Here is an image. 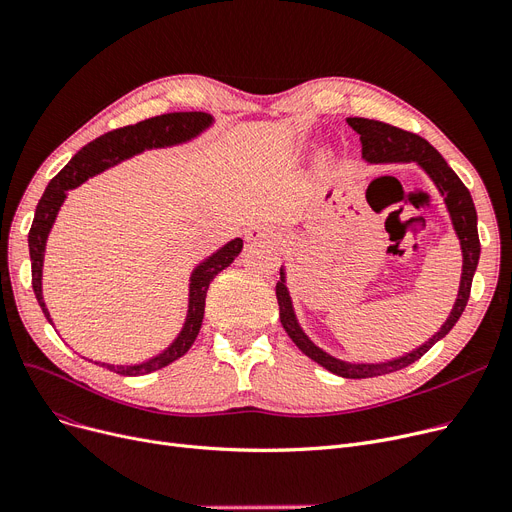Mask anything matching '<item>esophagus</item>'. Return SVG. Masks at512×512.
Segmentation results:
<instances>
[{
  "instance_id": "1",
  "label": "esophagus",
  "mask_w": 512,
  "mask_h": 512,
  "mask_svg": "<svg viewBox=\"0 0 512 512\" xmlns=\"http://www.w3.org/2000/svg\"><path fill=\"white\" fill-rule=\"evenodd\" d=\"M244 238H247L249 242H259V240H270V238H274V234L265 228V226H259V224H255V226H249L247 230H244Z\"/></svg>"
}]
</instances>
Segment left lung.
Wrapping results in <instances>:
<instances>
[{
  "mask_svg": "<svg viewBox=\"0 0 512 512\" xmlns=\"http://www.w3.org/2000/svg\"><path fill=\"white\" fill-rule=\"evenodd\" d=\"M347 123L351 125L353 131L360 133L362 140V157L368 163H410L414 161L425 169V173L431 177L433 184L437 186L439 194L446 201V207L452 217V226L456 230V236L460 240V249H462V276H460V288H458V299L450 311L448 320L443 322L439 332L414 351L402 355V358H395L389 362H379V364H353L335 358V355L326 353L320 349L314 341H311L303 328L297 322L295 309L291 295H288L286 288V272L280 268V280L276 284V299L280 307V322L286 330V335L293 339V343L311 358L318 362L322 368H326L332 374H339L343 379H372V376H381L389 374L395 370H402L410 366L412 362L420 360L439 339H443L448 332L454 328V324L460 320L462 311L466 307V301H469L471 295V284L473 276L479 263V253H481V244H479V234H477V211L473 205L471 192L466 190V186L460 182V177L452 171V167L443 161L441 154L427 142L422 140L416 133L404 131L399 127L387 125L383 121H374V119H362V117H349Z\"/></svg>",
  "mask_w": 512,
  "mask_h": 512,
  "instance_id": "left-lung-1",
  "label": "left lung"
}]
</instances>
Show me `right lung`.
<instances>
[{
	"instance_id": "add662e5",
	"label": "right lung",
	"mask_w": 512,
	"mask_h": 512,
	"mask_svg": "<svg viewBox=\"0 0 512 512\" xmlns=\"http://www.w3.org/2000/svg\"><path fill=\"white\" fill-rule=\"evenodd\" d=\"M211 125H213V117L207 113H167L161 117L140 121L136 125H127L115 131H108L104 136L83 146L48 184L46 192L41 196V201L37 203L33 226L29 230V255H31L33 291H35L37 303L41 305L43 316L48 318L50 324H52L50 311L41 293L43 253H46V242L56 221V215L64 203L66 192L81 186L85 180H90V177L102 173L104 169L113 167L125 159H131L133 154H140L150 148H165V146L190 142L192 138L198 136V133H203ZM240 251H242V240L234 238L228 244H224L219 251H215L211 257H207L203 263L196 265L190 276L188 314H186L184 328L165 351H161L159 355H154V358L142 364H131V366H123V364L115 366V364H104V362H96V364L123 376H140L180 360L196 341L198 330H201L203 316H205V299H207L211 280L221 270H226L228 265L238 257Z\"/></svg>"
}]
</instances>
